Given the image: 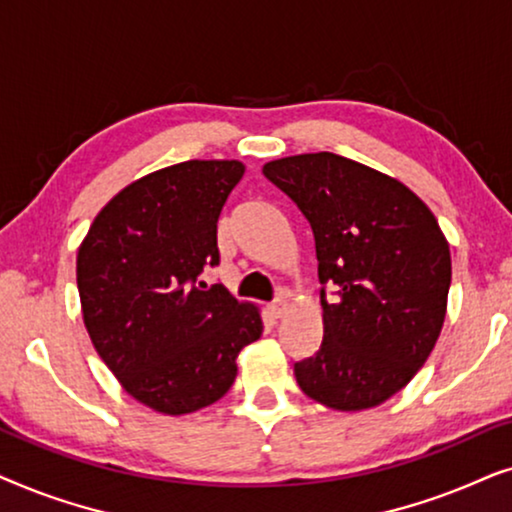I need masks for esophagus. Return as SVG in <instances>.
Returning <instances> with one entry per match:
<instances>
[{
  "instance_id": "34e87169",
  "label": "esophagus",
  "mask_w": 512,
  "mask_h": 512,
  "mask_svg": "<svg viewBox=\"0 0 512 512\" xmlns=\"http://www.w3.org/2000/svg\"><path fill=\"white\" fill-rule=\"evenodd\" d=\"M286 310H289V303H286L284 298H277L275 303H270V305H268V312H270V317H275V319L284 317Z\"/></svg>"
}]
</instances>
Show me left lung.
<instances>
[{
  "mask_svg": "<svg viewBox=\"0 0 512 512\" xmlns=\"http://www.w3.org/2000/svg\"><path fill=\"white\" fill-rule=\"evenodd\" d=\"M263 174L314 233L324 340L293 366L298 387L331 410L361 412L398 394L443 331L450 244L408 186L335 153L270 160Z\"/></svg>",
  "mask_w": 512,
  "mask_h": 512,
  "instance_id": "1",
  "label": "left lung"
}]
</instances>
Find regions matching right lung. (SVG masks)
Wrapping results in <instances>:
<instances>
[{"label": "right lung", "instance_id": "right-lung-1", "mask_svg": "<svg viewBox=\"0 0 512 512\" xmlns=\"http://www.w3.org/2000/svg\"><path fill=\"white\" fill-rule=\"evenodd\" d=\"M240 160H186L132 181L100 209L76 254L83 324L121 387L160 415L226 396L261 310L198 275L219 263L216 221Z\"/></svg>", "mask_w": 512, "mask_h": 512}]
</instances>
